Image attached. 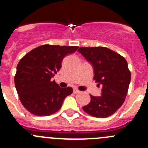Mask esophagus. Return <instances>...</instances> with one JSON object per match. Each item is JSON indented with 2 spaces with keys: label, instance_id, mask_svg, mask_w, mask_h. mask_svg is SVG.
Instances as JSON below:
<instances>
[{
  "label": "esophagus",
  "instance_id": "34e87169",
  "mask_svg": "<svg viewBox=\"0 0 148 148\" xmlns=\"http://www.w3.org/2000/svg\"><path fill=\"white\" fill-rule=\"evenodd\" d=\"M73 92H74V94H77V93H79L80 91L79 90V89H76V88H74V90H73Z\"/></svg>",
  "mask_w": 148,
  "mask_h": 148
}]
</instances>
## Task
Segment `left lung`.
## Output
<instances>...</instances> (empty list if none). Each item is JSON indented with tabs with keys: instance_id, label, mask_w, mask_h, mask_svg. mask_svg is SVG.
<instances>
[{
	"instance_id": "1",
	"label": "left lung",
	"mask_w": 148,
	"mask_h": 148,
	"mask_svg": "<svg viewBox=\"0 0 148 148\" xmlns=\"http://www.w3.org/2000/svg\"><path fill=\"white\" fill-rule=\"evenodd\" d=\"M78 51L93 66L94 79L102 85V95H90V102L82 107L95 117H107L122 105L127 94L131 74L125 58L102 46L81 47Z\"/></svg>"
}]
</instances>
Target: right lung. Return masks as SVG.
<instances>
[{
  "mask_svg": "<svg viewBox=\"0 0 148 148\" xmlns=\"http://www.w3.org/2000/svg\"><path fill=\"white\" fill-rule=\"evenodd\" d=\"M78 48L46 44L35 48L21 59L14 77L15 86L21 102L29 112L37 116L51 115L72 93V88L60 87L51 78L61 69L64 58Z\"/></svg>",
  "mask_w": 148,
  "mask_h": 148,
  "instance_id": "1",
  "label": "right lung"
}]
</instances>
